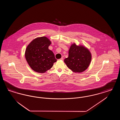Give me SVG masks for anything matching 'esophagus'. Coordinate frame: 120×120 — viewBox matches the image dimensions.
Here are the masks:
<instances>
[{
    "mask_svg": "<svg viewBox=\"0 0 120 120\" xmlns=\"http://www.w3.org/2000/svg\"><path fill=\"white\" fill-rule=\"evenodd\" d=\"M60 60H63V57H61V58L60 59Z\"/></svg>",
    "mask_w": 120,
    "mask_h": 120,
    "instance_id": "1",
    "label": "esophagus"
}]
</instances>
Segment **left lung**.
Returning <instances> with one entry per match:
<instances>
[{
  "mask_svg": "<svg viewBox=\"0 0 120 120\" xmlns=\"http://www.w3.org/2000/svg\"><path fill=\"white\" fill-rule=\"evenodd\" d=\"M91 60V53L86 48L73 44L69 49L68 57L64 59V62L72 71L80 73L89 67Z\"/></svg>",
  "mask_w": 120,
  "mask_h": 120,
  "instance_id": "1",
  "label": "left lung"
}]
</instances>
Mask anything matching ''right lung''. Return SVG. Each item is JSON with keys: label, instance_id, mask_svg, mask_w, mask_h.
<instances>
[{"label": "right lung", "instance_id": "obj_1", "mask_svg": "<svg viewBox=\"0 0 120 120\" xmlns=\"http://www.w3.org/2000/svg\"><path fill=\"white\" fill-rule=\"evenodd\" d=\"M51 44L49 40L44 36L35 39L27 46L25 57L30 67L35 72H45L57 61L53 52L49 49Z\"/></svg>", "mask_w": 120, "mask_h": 120}]
</instances>
